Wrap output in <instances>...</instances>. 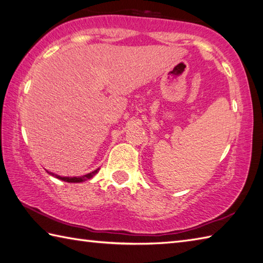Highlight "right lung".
Listing matches in <instances>:
<instances>
[{"mask_svg":"<svg viewBox=\"0 0 263 263\" xmlns=\"http://www.w3.org/2000/svg\"><path fill=\"white\" fill-rule=\"evenodd\" d=\"M99 170H100V168L94 170V171H92V173H89V174H87V175H84V176H82V177H61V176H58V175L52 174V173H49V174H51L52 176H55L57 178H59V179L64 180V181H68V183H80V181H84V180H87V179L92 178V177H93L95 174H98Z\"/></svg>","mask_w":263,"mask_h":263,"instance_id":"1","label":"right lung"}]
</instances>
